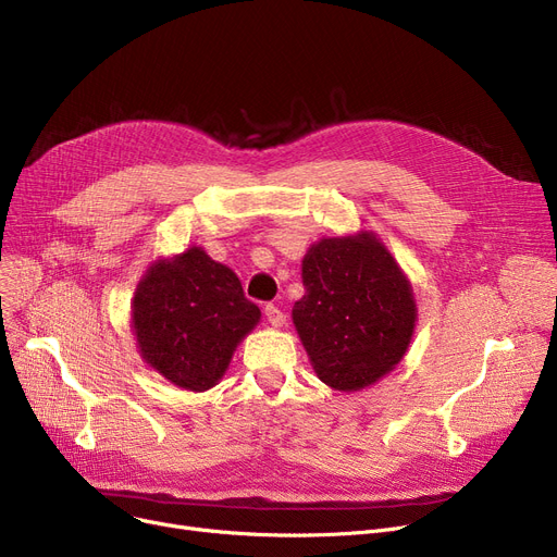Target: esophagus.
<instances>
[{
    "label": "esophagus",
    "instance_id": "34e87169",
    "mask_svg": "<svg viewBox=\"0 0 557 557\" xmlns=\"http://www.w3.org/2000/svg\"><path fill=\"white\" fill-rule=\"evenodd\" d=\"M263 313H267V320L273 325V327H284L286 323V315L275 307V305H269L267 309H263Z\"/></svg>",
    "mask_w": 557,
    "mask_h": 557
}]
</instances>
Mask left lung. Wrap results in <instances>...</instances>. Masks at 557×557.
<instances>
[{
	"label": "left lung",
	"instance_id": "8db88e82",
	"mask_svg": "<svg viewBox=\"0 0 557 557\" xmlns=\"http://www.w3.org/2000/svg\"><path fill=\"white\" fill-rule=\"evenodd\" d=\"M296 332L323 384L355 393L404 359L416 334L413 286L374 232L323 237L302 259Z\"/></svg>",
	"mask_w": 557,
	"mask_h": 557
}]
</instances>
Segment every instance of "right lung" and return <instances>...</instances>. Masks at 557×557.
Segmentation results:
<instances>
[{"label":"right lung","instance_id":"right-lung-1","mask_svg":"<svg viewBox=\"0 0 557 557\" xmlns=\"http://www.w3.org/2000/svg\"><path fill=\"white\" fill-rule=\"evenodd\" d=\"M259 318L261 311L244 296L237 273L200 246L153 261L131 305L141 361L191 393L221 382L234 349Z\"/></svg>","mask_w":557,"mask_h":557}]
</instances>
